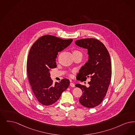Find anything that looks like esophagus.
I'll return each mask as SVG.
<instances>
[{
	"mask_svg": "<svg viewBox=\"0 0 135 135\" xmlns=\"http://www.w3.org/2000/svg\"><path fill=\"white\" fill-rule=\"evenodd\" d=\"M70 87H75V84L73 83L70 82Z\"/></svg>",
	"mask_w": 135,
	"mask_h": 135,
	"instance_id": "esophagus-1",
	"label": "esophagus"
}]
</instances>
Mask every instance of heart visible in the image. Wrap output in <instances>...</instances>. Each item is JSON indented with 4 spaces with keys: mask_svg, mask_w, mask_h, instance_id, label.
Here are the masks:
<instances>
[{
    "mask_svg": "<svg viewBox=\"0 0 135 135\" xmlns=\"http://www.w3.org/2000/svg\"><path fill=\"white\" fill-rule=\"evenodd\" d=\"M76 53H81L82 54L81 52L80 51H78V50H75L73 51V54H76Z\"/></svg>",
    "mask_w": 135,
    "mask_h": 135,
    "instance_id": "obj_1",
    "label": "heart"
}]
</instances>
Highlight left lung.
I'll list each match as a JSON object with an SVG mask.
<instances>
[{"mask_svg":"<svg viewBox=\"0 0 135 135\" xmlns=\"http://www.w3.org/2000/svg\"><path fill=\"white\" fill-rule=\"evenodd\" d=\"M76 44L88 49V61L83 66L77 76L81 81L90 78L87 87L76 85L83 91L79 99L80 103L87 108L99 105L105 96L112 77V65L109 52L104 45L97 39L86 38L76 40Z\"/></svg>","mask_w":135,"mask_h":135,"instance_id":"8db88e82","label":"left lung"}]
</instances>
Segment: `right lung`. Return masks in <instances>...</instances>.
<instances>
[{"instance_id":"right-lung-1","label":"right lung","mask_w":135,"mask_h":135,"mask_svg":"<svg viewBox=\"0 0 135 135\" xmlns=\"http://www.w3.org/2000/svg\"><path fill=\"white\" fill-rule=\"evenodd\" d=\"M72 41V39L64 40L52 35L43 36L30 50L27 60L30 84L36 99L43 105L54 103L69 86L70 80L67 79L53 84L49 71L56 67L58 52L69 46Z\"/></svg>"}]
</instances>
